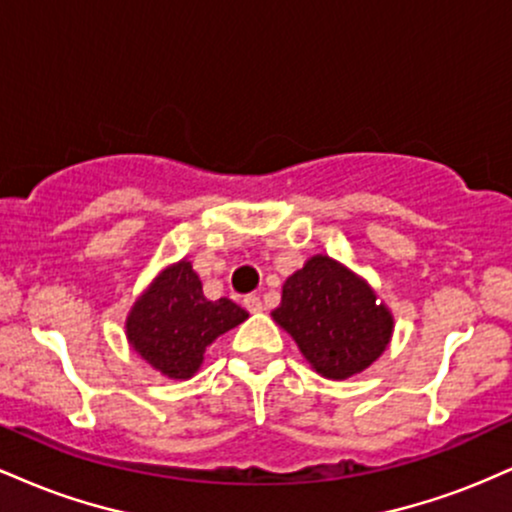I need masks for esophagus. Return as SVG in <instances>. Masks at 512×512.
Here are the masks:
<instances>
[{"mask_svg": "<svg viewBox=\"0 0 512 512\" xmlns=\"http://www.w3.org/2000/svg\"><path fill=\"white\" fill-rule=\"evenodd\" d=\"M243 305H245V308L250 310V313H260V310H262V301H260V296H245Z\"/></svg>", "mask_w": 512, "mask_h": 512, "instance_id": "1", "label": "esophagus"}]
</instances>
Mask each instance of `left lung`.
I'll return each instance as SVG.
<instances>
[{
    "label": "left lung",
    "mask_w": 512,
    "mask_h": 512,
    "mask_svg": "<svg viewBox=\"0 0 512 512\" xmlns=\"http://www.w3.org/2000/svg\"><path fill=\"white\" fill-rule=\"evenodd\" d=\"M272 317L327 380L363 373L383 356L395 332V317L373 286L330 255L308 257L284 281Z\"/></svg>",
    "instance_id": "obj_1"
}]
</instances>
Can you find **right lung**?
<instances>
[{"label": "right lung", "mask_w": 512, "mask_h": 512, "mask_svg": "<svg viewBox=\"0 0 512 512\" xmlns=\"http://www.w3.org/2000/svg\"><path fill=\"white\" fill-rule=\"evenodd\" d=\"M248 320L228 298L209 301L192 262L168 264L137 298L125 320L127 342L151 368L170 380H190L204 351Z\"/></svg>", "instance_id": "obj_1"}]
</instances>
